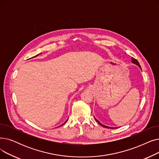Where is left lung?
<instances>
[{
  "label": "left lung",
  "instance_id": "left-lung-1",
  "mask_svg": "<svg viewBox=\"0 0 159 159\" xmlns=\"http://www.w3.org/2000/svg\"><path fill=\"white\" fill-rule=\"evenodd\" d=\"M132 63H133L134 64H135V65H138L140 68V69H141V67H140V64H139V61H137V59H134V58H133V57H132ZM95 120H96V122L98 123V124H99L100 125H102V127H105V128H109V129H114V128H112V127H108V126H105V125H103V124H102L100 122H99V121H98L96 118H95Z\"/></svg>",
  "mask_w": 159,
  "mask_h": 159
}]
</instances>
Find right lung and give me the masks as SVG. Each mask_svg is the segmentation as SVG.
Wrapping results in <instances>:
<instances>
[{
  "label": "right lung",
  "mask_w": 159,
  "mask_h": 159,
  "mask_svg": "<svg viewBox=\"0 0 159 159\" xmlns=\"http://www.w3.org/2000/svg\"><path fill=\"white\" fill-rule=\"evenodd\" d=\"M38 56V54H37V55H36V56H34V57H36V56ZM67 120H66V121H67ZM66 122H65V123H64L63 124H65V123L66 122ZM63 124H62V125H63ZM61 125H60V126H61Z\"/></svg>",
  "instance_id": "right-lung-1"
}]
</instances>
